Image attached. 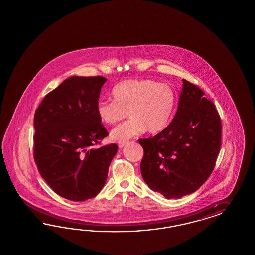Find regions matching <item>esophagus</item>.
I'll return each instance as SVG.
<instances>
[{
  "mask_svg": "<svg viewBox=\"0 0 255 255\" xmlns=\"http://www.w3.org/2000/svg\"><path fill=\"white\" fill-rule=\"evenodd\" d=\"M127 144H128V142H127V141H124V142H119V143H118V146H119L120 148H122V147H125Z\"/></svg>",
  "mask_w": 255,
  "mask_h": 255,
  "instance_id": "esophagus-1",
  "label": "esophagus"
}]
</instances>
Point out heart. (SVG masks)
<instances>
[{
    "label": "heart",
    "mask_w": 255,
    "mask_h": 255,
    "mask_svg": "<svg viewBox=\"0 0 255 255\" xmlns=\"http://www.w3.org/2000/svg\"><path fill=\"white\" fill-rule=\"evenodd\" d=\"M112 100L100 101L96 114L101 123L115 124L126 116L131 118L114 128L110 137L124 142L147 130L157 133L169 124L177 103L172 86L153 79H131L117 84L111 91Z\"/></svg>",
    "instance_id": "1"
}]
</instances>
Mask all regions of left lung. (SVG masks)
Here are the masks:
<instances>
[{"label": "left lung", "mask_w": 255, "mask_h": 255, "mask_svg": "<svg viewBox=\"0 0 255 255\" xmlns=\"http://www.w3.org/2000/svg\"><path fill=\"white\" fill-rule=\"evenodd\" d=\"M178 109L154 137L140 139V169L147 186L167 198L194 193L214 169L222 125L216 108L197 86L182 79Z\"/></svg>", "instance_id": "obj_1"}]
</instances>
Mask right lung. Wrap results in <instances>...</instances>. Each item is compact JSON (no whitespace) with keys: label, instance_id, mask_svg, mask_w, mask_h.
I'll use <instances>...</instances> for the list:
<instances>
[{"label":"right lung","instance_id":"1","mask_svg":"<svg viewBox=\"0 0 255 255\" xmlns=\"http://www.w3.org/2000/svg\"><path fill=\"white\" fill-rule=\"evenodd\" d=\"M107 78L73 77L47 93L34 114L33 156L40 175L63 198L85 201L100 193L116 144L95 148L108 136L96 114Z\"/></svg>","mask_w":255,"mask_h":255}]
</instances>
